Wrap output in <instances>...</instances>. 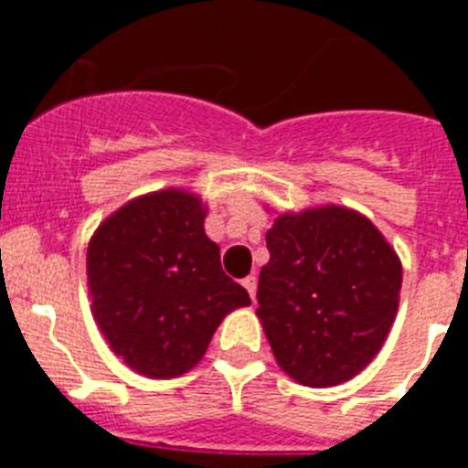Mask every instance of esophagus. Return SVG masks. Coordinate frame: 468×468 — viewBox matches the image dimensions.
<instances>
[{
  "mask_svg": "<svg viewBox=\"0 0 468 468\" xmlns=\"http://www.w3.org/2000/svg\"><path fill=\"white\" fill-rule=\"evenodd\" d=\"M243 288H246V291H248L250 300L255 302V291H258V279H255V276H248V279H243Z\"/></svg>",
  "mask_w": 468,
  "mask_h": 468,
  "instance_id": "1",
  "label": "esophagus"
}]
</instances>
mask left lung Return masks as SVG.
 Listing matches in <instances>:
<instances>
[{
	"mask_svg": "<svg viewBox=\"0 0 468 468\" xmlns=\"http://www.w3.org/2000/svg\"><path fill=\"white\" fill-rule=\"evenodd\" d=\"M267 248L255 314L281 370L314 388L356 378L399 312L394 246L363 213L325 204L276 215Z\"/></svg>",
	"mask_w": 468,
	"mask_h": 468,
	"instance_id": "obj_1",
	"label": "left lung"
}]
</instances>
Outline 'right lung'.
Here are the masks:
<instances>
[{
    "mask_svg": "<svg viewBox=\"0 0 468 468\" xmlns=\"http://www.w3.org/2000/svg\"><path fill=\"white\" fill-rule=\"evenodd\" d=\"M208 206L187 189L131 198L98 225L86 250L90 312L110 349L143 378L189 373L222 318L248 307L206 237Z\"/></svg>",
    "mask_w": 468,
    "mask_h": 468,
    "instance_id": "add662e5",
    "label": "right lung"
}]
</instances>
